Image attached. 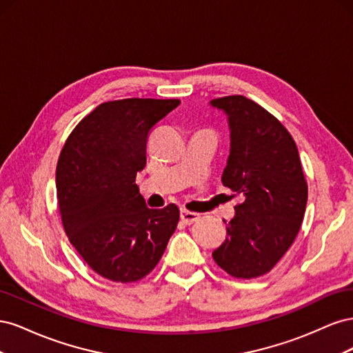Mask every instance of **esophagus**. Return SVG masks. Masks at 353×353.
<instances>
[{"label":"esophagus","mask_w":353,"mask_h":353,"mask_svg":"<svg viewBox=\"0 0 353 353\" xmlns=\"http://www.w3.org/2000/svg\"><path fill=\"white\" fill-rule=\"evenodd\" d=\"M199 218H200L199 213L190 212L187 209H181V221H183L184 223H187V225H191V223L196 222Z\"/></svg>","instance_id":"obj_1"}]
</instances>
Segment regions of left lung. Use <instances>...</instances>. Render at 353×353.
Listing matches in <instances>:
<instances>
[{
	"mask_svg": "<svg viewBox=\"0 0 353 353\" xmlns=\"http://www.w3.org/2000/svg\"><path fill=\"white\" fill-rule=\"evenodd\" d=\"M228 114L231 152L222 183L243 196L212 256L234 279L270 272L302 227L307 183L293 137L274 114L244 95L210 101Z\"/></svg>",
	"mask_w": 353,
	"mask_h": 353,
	"instance_id": "left-lung-1",
	"label": "left lung"
}]
</instances>
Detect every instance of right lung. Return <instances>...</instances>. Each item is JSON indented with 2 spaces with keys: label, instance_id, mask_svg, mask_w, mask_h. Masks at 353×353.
<instances>
[{
  "label": "right lung",
  "instance_id": "obj_1",
  "mask_svg": "<svg viewBox=\"0 0 353 353\" xmlns=\"http://www.w3.org/2000/svg\"><path fill=\"white\" fill-rule=\"evenodd\" d=\"M179 100L123 99L97 105L74 126L56 170L66 236L90 268L114 283L150 274L166 249L179 209H148L135 184L153 126Z\"/></svg>",
  "mask_w": 353,
  "mask_h": 353
}]
</instances>
